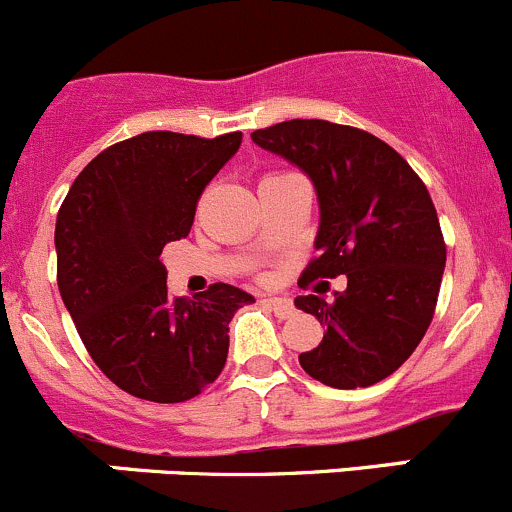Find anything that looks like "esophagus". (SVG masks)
<instances>
[{"mask_svg": "<svg viewBox=\"0 0 512 512\" xmlns=\"http://www.w3.org/2000/svg\"><path fill=\"white\" fill-rule=\"evenodd\" d=\"M265 304H267V307H270L272 312H275L280 319H287V317H292V314H294L292 299H287V297H267Z\"/></svg>", "mask_w": 512, "mask_h": 512, "instance_id": "esophagus-1", "label": "esophagus"}]
</instances>
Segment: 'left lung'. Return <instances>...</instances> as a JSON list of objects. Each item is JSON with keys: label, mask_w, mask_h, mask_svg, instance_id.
Instances as JSON below:
<instances>
[{"label": "left lung", "mask_w": 512, "mask_h": 512, "mask_svg": "<svg viewBox=\"0 0 512 512\" xmlns=\"http://www.w3.org/2000/svg\"><path fill=\"white\" fill-rule=\"evenodd\" d=\"M252 141L302 168L317 190L319 255L299 285L347 275V289L329 302L322 294L294 299L327 327L299 364L334 389L386 379L426 334L446 267L426 185L389 143L354 126L294 118L260 128Z\"/></svg>", "instance_id": "8db88e82"}]
</instances>
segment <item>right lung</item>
I'll use <instances>...</instances> for the list:
<instances>
[{
  "instance_id": "add662e5",
  "label": "right lung",
  "mask_w": 512,
  "mask_h": 512,
  "mask_svg": "<svg viewBox=\"0 0 512 512\" xmlns=\"http://www.w3.org/2000/svg\"><path fill=\"white\" fill-rule=\"evenodd\" d=\"M218 138L148 131L113 143L79 173L56 215V282L86 352L126 394L180 404L213 384L230 319L255 297L210 285L170 297L160 252L188 237L205 185L237 153Z\"/></svg>"
}]
</instances>
